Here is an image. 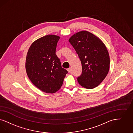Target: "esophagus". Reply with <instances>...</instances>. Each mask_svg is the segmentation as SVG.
I'll use <instances>...</instances> for the list:
<instances>
[{
	"label": "esophagus",
	"mask_w": 133,
	"mask_h": 133,
	"mask_svg": "<svg viewBox=\"0 0 133 133\" xmlns=\"http://www.w3.org/2000/svg\"><path fill=\"white\" fill-rule=\"evenodd\" d=\"M67 71H68V72L69 73H71V68H69L68 69H67Z\"/></svg>",
	"instance_id": "34e87169"
}]
</instances>
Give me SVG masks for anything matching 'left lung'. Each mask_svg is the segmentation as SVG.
Masks as SVG:
<instances>
[{
  "label": "left lung",
  "mask_w": 133,
  "mask_h": 133,
  "mask_svg": "<svg viewBox=\"0 0 133 133\" xmlns=\"http://www.w3.org/2000/svg\"><path fill=\"white\" fill-rule=\"evenodd\" d=\"M69 41L82 65V73L78 78V83L87 89L98 87L110 69V56L105 45L99 38L85 30L74 34Z\"/></svg>",
  "instance_id": "8db88e82"
}]
</instances>
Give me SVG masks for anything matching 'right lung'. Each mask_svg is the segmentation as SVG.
Masks as SVG:
<instances>
[{
  "label": "right lung",
  "instance_id": "1",
  "mask_svg": "<svg viewBox=\"0 0 133 133\" xmlns=\"http://www.w3.org/2000/svg\"><path fill=\"white\" fill-rule=\"evenodd\" d=\"M60 37L48 35L34 42L28 50L25 69L32 83L42 91L54 93L61 87L68 71L55 54Z\"/></svg>",
  "mask_w": 133,
  "mask_h": 133
}]
</instances>
